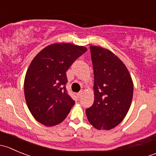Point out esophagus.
Listing matches in <instances>:
<instances>
[{
  "mask_svg": "<svg viewBox=\"0 0 156 156\" xmlns=\"http://www.w3.org/2000/svg\"><path fill=\"white\" fill-rule=\"evenodd\" d=\"M82 94H83V92L82 91H81V92H79L78 94H77V96H78V98H81V96H82Z\"/></svg>",
  "mask_w": 156,
  "mask_h": 156,
  "instance_id": "34e87169",
  "label": "esophagus"
}]
</instances>
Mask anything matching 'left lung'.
Returning a JSON list of instances; mask_svg holds the SVG:
<instances>
[{"label":"left lung","instance_id":"1","mask_svg":"<svg viewBox=\"0 0 156 156\" xmlns=\"http://www.w3.org/2000/svg\"><path fill=\"white\" fill-rule=\"evenodd\" d=\"M94 75V101L85 110L97 130H111L122 122L133 98V86L128 70L107 49L90 46Z\"/></svg>","mask_w":156,"mask_h":156}]
</instances>
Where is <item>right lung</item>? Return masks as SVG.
<instances>
[{"instance_id": "add662e5", "label": "right lung", "mask_w": 156, "mask_h": 156, "mask_svg": "<svg viewBox=\"0 0 156 156\" xmlns=\"http://www.w3.org/2000/svg\"><path fill=\"white\" fill-rule=\"evenodd\" d=\"M86 51L84 47L53 44L31 61L25 78V97L31 115L42 125L61 123L75 105L66 90V71Z\"/></svg>"}]
</instances>
